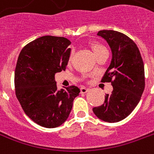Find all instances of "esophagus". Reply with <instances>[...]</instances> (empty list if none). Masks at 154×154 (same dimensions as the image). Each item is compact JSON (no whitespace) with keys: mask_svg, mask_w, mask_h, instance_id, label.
Wrapping results in <instances>:
<instances>
[{"mask_svg":"<svg viewBox=\"0 0 154 154\" xmlns=\"http://www.w3.org/2000/svg\"><path fill=\"white\" fill-rule=\"evenodd\" d=\"M88 90H89V89H87V88L82 87L81 88V94H85V93L88 92Z\"/></svg>","mask_w":154,"mask_h":154,"instance_id":"esophagus-1","label":"esophagus"}]
</instances>
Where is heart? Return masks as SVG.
Listing matches in <instances>:
<instances>
[{"label":"heart","instance_id":"heart-1","mask_svg":"<svg viewBox=\"0 0 154 154\" xmlns=\"http://www.w3.org/2000/svg\"><path fill=\"white\" fill-rule=\"evenodd\" d=\"M90 47L92 48L94 53L95 54L96 56H98L99 54H101L103 51H106V49L105 48V47L103 46L101 43H99L98 42H93V43H90ZM72 52L70 54V56H69V60L72 59Z\"/></svg>","mask_w":154,"mask_h":154}]
</instances>
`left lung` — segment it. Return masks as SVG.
Returning a JSON list of instances; mask_svg holds the SVG:
<instances>
[{
    "label": "left lung",
    "instance_id": "8db88e82",
    "mask_svg": "<svg viewBox=\"0 0 154 154\" xmlns=\"http://www.w3.org/2000/svg\"><path fill=\"white\" fill-rule=\"evenodd\" d=\"M112 52L111 64L102 82H111L113 91L106 94L103 105L94 107L98 119L108 123L121 121L132 113L145 90V68L137 44L123 33L98 31Z\"/></svg>",
    "mask_w": 154,
    "mask_h": 154
}]
</instances>
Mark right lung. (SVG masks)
I'll return each instance as SVG.
<instances>
[{"instance_id":"1","label":"right lung","mask_w":154,"mask_h":154,"mask_svg":"<svg viewBox=\"0 0 154 154\" xmlns=\"http://www.w3.org/2000/svg\"><path fill=\"white\" fill-rule=\"evenodd\" d=\"M71 42L46 35L22 49L14 73L15 93L26 115L44 128L60 126L68 119L80 89H57L55 74L65 70Z\"/></svg>"}]
</instances>
